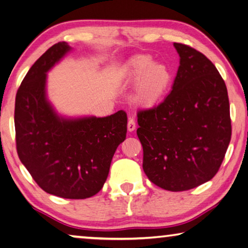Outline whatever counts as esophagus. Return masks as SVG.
<instances>
[{
    "label": "esophagus",
    "instance_id": "esophagus-1",
    "mask_svg": "<svg viewBox=\"0 0 248 248\" xmlns=\"http://www.w3.org/2000/svg\"><path fill=\"white\" fill-rule=\"evenodd\" d=\"M136 128V122L133 117H129L128 119V123H127V129L129 132H133L134 129Z\"/></svg>",
    "mask_w": 248,
    "mask_h": 248
}]
</instances>
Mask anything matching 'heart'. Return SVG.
<instances>
[{"label": "heart", "mask_w": 248, "mask_h": 248, "mask_svg": "<svg viewBox=\"0 0 248 248\" xmlns=\"http://www.w3.org/2000/svg\"><path fill=\"white\" fill-rule=\"evenodd\" d=\"M122 79L126 84H137L136 99L143 104H152L162 95L170 81L169 69L162 63H154L149 56H135L125 66Z\"/></svg>", "instance_id": "heart-1"}]
</instances>
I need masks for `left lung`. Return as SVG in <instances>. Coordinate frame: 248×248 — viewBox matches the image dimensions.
Masks as SVG:
<instances>
[{"instance_id": "obj_1", "label": "left lung", "mask_w": 248, "mask_h": 248, "mask_svg": "<svg viewBox=\"0 0 248 248\" xmlns=\"http://www.w3.org/2000/svg\"><path fill=\"white\" fill-rule=\"evenodd\" d=\"M180 57L171 91L157 107L137 113L143 169L169 191L193 189L216 176L232 126L224 80L206 57L174 43Z\"/></svg>"}]
</instances>
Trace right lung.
Returning a JSON list of instances; mask_svg holds the SVG:
<instances>
[{
	"label": "right lung",
	"mask_w": 248,
	"mask_h": 248,
	"mask_svg": "<svg viewBox=\"0 0 248 248\" xmlns=\"http://www.w3.org/2000/svg\"><path fill=\"white\" fill-rule=\"evenodd\" d=\"M71 50L51 46L23 79L15 99L16 149L32 179L47 193L87 199L102 189L117 146L126 139L124 111L105 117L59 116L46 95L47 72Z\"/></svg>",
	"instance_id": "obj_1"
}]
</instances>
